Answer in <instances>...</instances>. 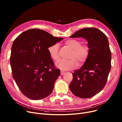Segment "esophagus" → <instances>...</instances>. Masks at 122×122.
<instances>
[{"label": "esophagus", "mask_w": 122, "mask_h": 122, "mask_svg": "<svg viewBox=\"0 0 122 122\" xmlns=\"http://www.w3.org/2000/svg\"><path fill=\"white\" fill-rule=\"evenodd\" d=\"M64 73H65V72L63 71H61V72H60V74H61V75H64Z\"/></svg>", "instance_id": "34e87169"}]
</instances>
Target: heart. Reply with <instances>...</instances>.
I'll return each instance as SVG.
<instances>
[{"label": "heart", "mask_w": 122, "mask_h": 122, "mask_svg": "<svg viewBox=\"0 0 122 122\" xmlns=\"http://www.w3.org/2000/svg\"><path fill=\"white\" fill-rule=\"evenodd\" d=\"M65 43L72 49L69 60L61 59L56 64V66L62 70H70L76 68L78 65H83L87 60L89 54L88 45L81 44L82 42L76 39H69ZM48 51L53 59L57 61L59 59V44L55 43L48 48Z\"/></svg>", "instance_id": "1"}]
</instances>
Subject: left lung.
Returning a JSON list of instances; mask_svg holds the SVG:
<instances>
[{
  "mask_svg": "<svg viewBox=\"0 0 122 122\" xmlns=\"http://www.w3.org/2000/svg\"><path fill=\"white\" fill-rule=\"evenodd\" d=\"M70 37H83L87 41L89 48V56L83 66L72 73L70 89L77 97L91 98L104 88L111 70L108 38L103 32L93 27L79 30Z\"/></svg>",
  "mask_w": 122,
  "mask_h": 122,
  "instance_id": "obj_1",
  "label": "left lung"
}]
</instances>
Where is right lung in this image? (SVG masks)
<instances>
[{
    "label": "right lung",
    "instance_id": "add662e5",
    "mask_svg": "<svg viewBox=\"0 0 122 122\" xmlns=\"http://www.w3.org/2000/svg\"><path fill=\"white\" fill-rule=\"evenodd\" d=\"M63 39L43 30L31 29L14 40L10 65L14 80L25 96L38 100L52 92L60 70L54 67L48 48Z\"/></svg>",
    "mask_w": 122,
    "mask_h": 122
}]
</instances>
